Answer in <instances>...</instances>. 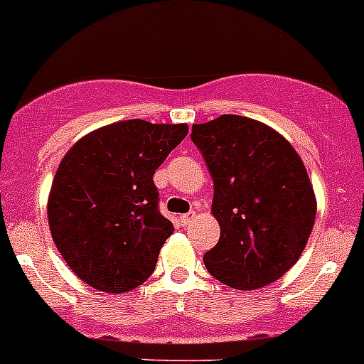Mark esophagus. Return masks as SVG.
Listing matches in <instances>:
<instances>
[{"instance_id": "34e87169", "label": "esophagus", "mask_w": 364, "mask_h": 364, "mask_svg": "<svg viewBox=\"0 0 364 364\" xmlns=\"http://www.w3.org/2000/svg\"><path fill=\"white\" fill-rule=\"evenodd\" d=\"M195 218H196V213L189 211V213H186V215H180V223H182V225H189V223H191Z\"/></svg>"}]
</instances>
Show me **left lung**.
<instances>
[{
	"label": "left lung",
	"instance_id": "left-lung-1",
	"mask_svg": "<svg viewBox=\"0 0 364 364\" xmlns=\"http://www.w3.org/2000/svg\"><path fill=\"white\" fill-rule=\"evenodd\" d=\"M191 141L211 173L220 240L204 255L218 282L255 291L299 259L316 220L301 156L271 126L242 115L193 124Z\"/></svg>",
	"mask_w": 364,
	"mask_h": 364
}]
</instances>
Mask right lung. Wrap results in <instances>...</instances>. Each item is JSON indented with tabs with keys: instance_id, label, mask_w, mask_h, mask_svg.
I'll return each instance as SVG.
<instances>
[{
	"instance_id": "1",
	"label": "right lung",
	"mask_w": 364,
	"mask_h": 364,
	"mask_svg": "<svg viewBox=\"0 0 364 364\" xmlns=\"http://www.w3.org/2000/svg\"><path fill=\"white\" fill-rule=\"evenodd\" d=\"M188 124L113 122L63 156L48 195V225L66 265L97 291L122 294L155 271L175 228L159 213L153 173Z\"/></svg>"
}]
</instances>
